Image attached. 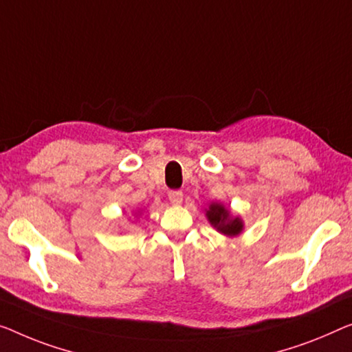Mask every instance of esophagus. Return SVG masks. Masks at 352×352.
I'll return each mask as SVG.
<instances>
[{"mask_svg":"<svg viewBox=\"0 0 352 352\" xmlns=\"http://www.w3.org/2000/svg\"><path fill=\"white\" fill-rule=\"evenodd\" d=\"M167 196H169V201L174 204V206H178V204H182L183 201V192L180 190H172Z\"/></svg>","mask_w":352,"mask_h":352,"instance_id":"1","label":"esophagus"}]
</instances>
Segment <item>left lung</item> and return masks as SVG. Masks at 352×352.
Masks as SVG:
<instances>
[{
  "label": "left lung",
  "mask_w": 352,
  "mask_h": 352,
  "mask_svg": "<svg viewBox=\"0 0 352 352\" xmlns=\"http://www.w3.org/2000/svg\"><path fill=\"white\" fill-rule=\"evenodd\" d=\"M208 221L217 228L219 232L226 235H237L242 232L243 224L239 218H230L229 212L219 204H212L207 212Z\"/></svg>",
  "instance_id": "left-lung-1"
}]
</instances>
